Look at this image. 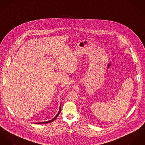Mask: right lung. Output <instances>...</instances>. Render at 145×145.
<instances>
[{
    "instance_id": "1",
    "label": "right lung",
    "mask_w": 145,
    "mask_h": 145,
    "mask_svg": "<svg viewBox=\"0 0 145 145\" xmlns=\"http://www.w3.org/2000/svg\"><path fill=\"white\" fill-rule=\"evenodd\" d=\"M61 105L60 106V107H59V112L58 113H57V114L56 115V116L54 118H53L52 120H50V121H45V122H37V123H35V124H45V123H50V122H52V121H54L56 119V118L58 116V115H59V114L61 112Z\"/></svg>"
}]
</instances>
